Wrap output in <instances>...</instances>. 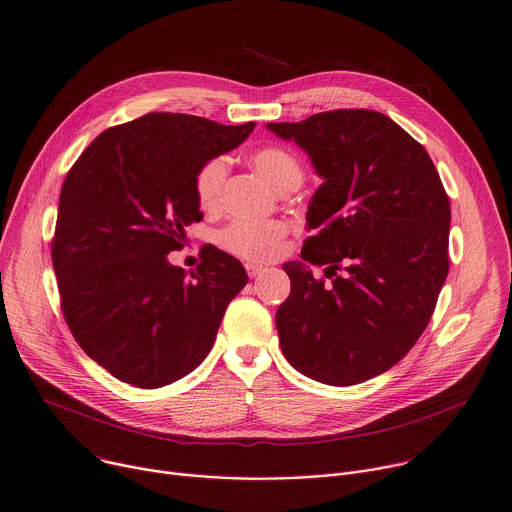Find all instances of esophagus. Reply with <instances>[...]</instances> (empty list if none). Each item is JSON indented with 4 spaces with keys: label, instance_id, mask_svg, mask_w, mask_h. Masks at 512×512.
<instances>
[{
    "label": "esophagus",
    "instance_id": "1",
    "mask_svg": "<svg viewBox=\"0 0 512 512\" xmlns=\"http://www.w3.org/2000/svg\"><path fill=\"white\" fill-rule=\"evenodd\" d=\"M245 271L249 277H259L265 271V267L257 265V263H245Z\"/></svg>",
    "mask_w": 512,
    "mask_h": 512
}]
</instances>
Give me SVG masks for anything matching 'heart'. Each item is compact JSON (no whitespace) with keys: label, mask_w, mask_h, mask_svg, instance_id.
<instances>
[{"label":"heart","mask_w":512,"mask_h":512,"mask_svg":"<svg viewBox=\"0 0 512 512\" xmlns=\"http://www.w3.org/2000/svg\"><path fill=\"white\" fill-rule=\"evenodd\" d=\"M249 160L257 173L279 193L295 191L303 183V164L285 146H259L249 154ZM227 177L229 162L225 156H213L197 168L193 187L203 211H215L221 205ZM287 235L289 227L281 221H233L217 233V243L241 259L263 263L283 253Z\"/></svg>","instance_id":"1"}]
</instances>
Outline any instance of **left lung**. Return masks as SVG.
Returning <instances> with one entry per match:
<instances>
[{
	"instance_id": "1",
	"label": "left lung",
	"mask_w": 512,
	"mask_h": 512,
	"mask_svg": "<svg viewBox=\"0 0 512 512\" xmlns=\"http://www.w3.org/2000/svg\"><path fill=\"white\" fill-rule=\"evenodd\" d=\"M267 126L307 150L323 177L301 259L326 275L283 265V356L321 384L366 382L414 348L434 313L448 275V195L426 148L382 112L342 108Z\"/></svg>"
}]
</instances>
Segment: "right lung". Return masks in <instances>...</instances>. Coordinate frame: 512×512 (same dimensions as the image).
I'll return each mask as SVG.
<instances>
[{
  "instance_id": "obj_1",
  "label": "right lung",
  "mask_w": 512,
  "mask_h": 512,
  "mask_svg": "<svg viewBox=\"0 0 512 512\" xmlns=\"http://www.w3.org/2000/svg\"><path fill=\"white\" fill-rule=\"evenodd\" d=\"M253 128L150 112L98 134L68 170L52 237L60 307L78 346L114 378L162 388L211 352L245 269L209 247L187 277L166 255L203 219L197 168Z\"/></svg>"
}]
</instances>
